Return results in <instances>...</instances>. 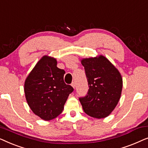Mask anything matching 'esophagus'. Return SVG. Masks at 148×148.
<instances>
[{
	"mask_svg": "<svg viewBox=\"0 0 148 148\" xmlns=\"http://www.w3.org/2000/svg\"><path fill=\"white\" fill-rule=\"evenodd\" d=\"M71 86H72L73 88H75V82H73L72 84H71Z\"/></svg>",
	"mask_w": 148,
	"mask_h": 148,
	"instance_id": "obj_1",
	"label": "esophagus"
}]
</instances>
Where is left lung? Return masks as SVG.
<instances>
[{"label":"left lung","mask_w":148,"mask_h":148,"mask_svg":"<svg viewBox=\"0 0 148 148\" xmlns=\"http://www.w3.org/2000/svg\"><path fill=\"white\" fill-rule=\"evenodd\" d=\"M89 90L79 101L89 116L101 119L108 116L118 104L123 88V79L118 69L102 55L83 58Z\"/></svg>","instance_id":"1"}]
</instances>
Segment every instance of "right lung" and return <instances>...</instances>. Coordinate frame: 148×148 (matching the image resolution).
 Segmentation results:
<instances>
[{"label": "right lung", "mask_w": 148, "mask_h": 148, "mask_svg": "<svg viewBox=\"0 0 148 148\" xmlns=\"http://www.w3.org/2000/svg\"><path fill=\"white\" fill-rule=\"evenodd\" d=\"M56 58L44 56L26 78L25 98L34 114L45 121L62 112L73 88L64 82L65 71L56 66Z\"/></svg>", "instance_id": "add662e5"}]
</instances>
